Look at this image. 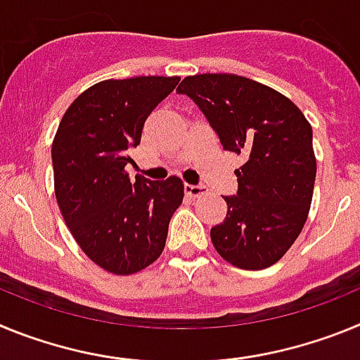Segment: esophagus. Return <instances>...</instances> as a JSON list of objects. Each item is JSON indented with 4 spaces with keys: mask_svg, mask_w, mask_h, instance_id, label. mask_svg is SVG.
Here are the masks:
<instances>
[{
    "mask_svg": "<svg viewBox=\"0 0 360 360\" xmlns=\"http://www.w3.org/2000/svg\"><path fill=\"white\" fill-rule=\"evenodd\" d=\"M184 191H186V195L191 196V198H198V196L205 195V187L203 186H191V184H186Z\"/></svg>",
    "mask_w": 360,
    "mask_h": 360,
    "instance_id": "obj_1",
    "label": "esophagus"
}]
</instances>
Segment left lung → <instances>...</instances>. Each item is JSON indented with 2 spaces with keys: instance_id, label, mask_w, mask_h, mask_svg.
I'll return each instance as SVG.
<instances>
[{
  "instance_id": "1",
  "label": "left lung",
  "mask_w": 360,
  "mask_h": 360,
  "mask_svg": "<svg viewBox=\"0 0 360 360\" xmlns=\"http://www.w3.org/2000/svg\"><path fill=\"white\" fill-rule=\"evenodd\" d=\"M176 91L195 101L225 151L243 158L234 171L238 193L224 198V224L211 229L214 249L238 269L274 265L310 211L317 171L310 122L290 98L241 75H191Z\"/></svg>"
}]
</instances>
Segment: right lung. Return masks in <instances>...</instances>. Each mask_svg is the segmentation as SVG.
Segmentation results:
<instances>
[{
    "mask_svg": "<svg viewBox=\"0 0 360 360\" xmlns=\"http://www.w3.org/2000/svg\"><path fill=\"white\" fill-rule=\"evenodd\" d=\"M180 77L108 79L82 91L52 144L53 189L72 236L95 265L129 276L157 262L184 200L178 176L129 180L128 151Z\"/></svg>",
    "mask_w": 360,
    "mask_h": 360,
    "instance_id": "obj_1",
    "label": "right lung"
}]
</instances>
